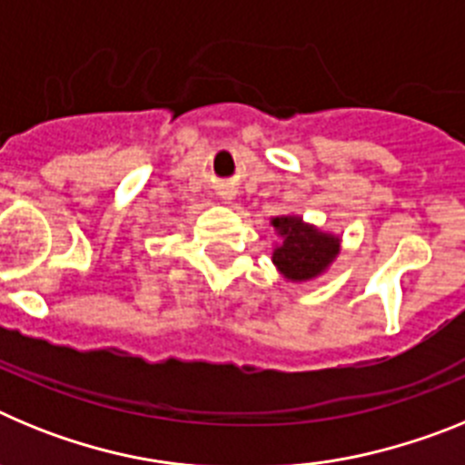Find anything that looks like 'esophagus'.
I'll return each mask as SVG.
<instances>
[{"label":"esophagus","mask_w":465,"mask_h":465,"mask_svg":"<svg viewBox=\"0 0 465 465\" xmlns=\"http://www.w3.org/2000/svg\"><path fill=\"white\" fill-rule=\"evenodd\" d=\"M223 197H225V200H230V197H232V195H230V191H225Z\"/></svg>","instance_id":"obj_1"}]
</instances>
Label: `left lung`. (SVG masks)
<instances>
[{"mask_svg":"<svg viewBox=\"0 0 465 465\" xmlns=\"http://www.w3.org/2000/svg\"><path fill=\"white\" fill-rule=\"evenodd\" d=\"M272 225L283 237V244L274 249L272 256L274 265L283 277L305 282L323 272L332 258L338 256V237L319 232L312 225H302L300 219L282 216V219H274Z\"/></svg>","mask_w":465,"mask_h":465,"instance_id":"8db88e82","label":"left lung"}]
</instances>
